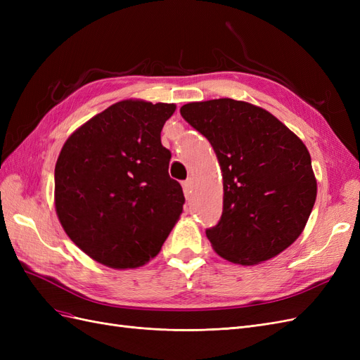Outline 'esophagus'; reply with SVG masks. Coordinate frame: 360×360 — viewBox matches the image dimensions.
Returning a JSON list of instances; mask_svg holds the SVG:
<instances>
[{
  "mask_svg": "<svg viewBox=\"0 0 360 360\" xmlns=\"http://www.w3.org/2000/svg\"><path fill=\"white\" fill-rule=\"evenodd\" d=\"M183 191L186 197H189V195L192 193V191H193V180L192 179H188L186 181H183Z\"/></svg>",
  "mask_w": 360,
  "mask_h": 360,
  "instance_id": "34e87169",
  "label": "esophagus"
}]
</instances>
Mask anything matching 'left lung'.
Returning a JSON list of instances; mask_svg holds the SVG:
<instances>
[{
    "mask_svg": "<svg viewBox=\"0 0 360 360\" xmlns=\"http://www.w3.org/2000/svg\"><path fill=\"white\" fill-rule=\"evenodd\" d=\"M180 114L209 139L222 171V216L205 231L214 252L254 266L296 242L317 198L303 141L263 108L228 97L186 103Z\"/></svg>",
    "mask_w": 360,
    "mask_h": 360,
    "instance_id": "8db88e82",
    "label": "left lung"
}]
</instances>
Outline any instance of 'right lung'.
Masks as SVG:
<instances>
[{"instance_id": "right-lung-1", "label": "right lung", "mask_w": 360, "mask_h": 360, "mask_svg": "<svg viewBox=\"0 0 360 360\" xmlns=\"http://www.w3.org/2000/svg\"><path fill=\"white\" fill-rule=\"evenodd\" d=\"M174 103L126 99L78 127L56 163V212L97 263L136 269L155 258L183 212L160 132Z\"/></svg>"}]
</instances>
